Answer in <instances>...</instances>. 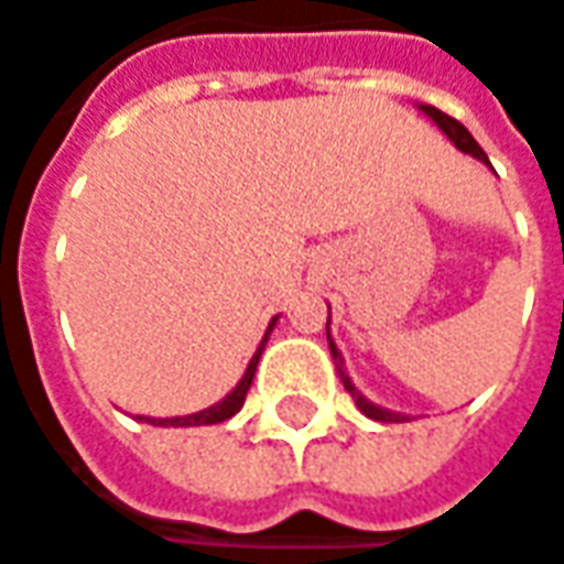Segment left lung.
I'll return each mask as SVG.
<instances>
[{
    "mask_svg": "<svg viewBox=\"0 0 564 564\" xmlns=\"http://www.w3.org/2000/svg\"><path fill=\"white\" fill-rule=\"evenodd\" d=\"M419 110H422V113H429V117L435 120L437 127L444 129V135H447V139H451V142H454V145L460 149V152H466V155H473V158H479L482 164H489V155H486V152L479 149V142H476V139H473V135L466 132V127L460 123V120H454V117L441 113V110H437V107H432V104H419ZM326 333H329V317H326ZM329 352H333V358L339 361L336 368H339L343 387H346V390L352 393L355 406L361 409V412H365L368 419H378V422H403V419H406V415H400V412H390V409L375 406L371 400H365V397H361V393L355 390V383L349 380V375L343 371V355H339V349H336V343H333V339H329Z\"/></svg>",
    "mask_w": 564,
    "mask_h": 564,
    "instance_id": "left-lung-1",
    "label": "left lung"
}]
</instances>
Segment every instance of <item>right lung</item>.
Segmentation results:
<instances>
[{
  "instance_id": "1",
  "label": "right lung",
  "mask_w": 564,
  "mask_h": 564,
  "mask_svg": "<svg viewBox=\"0 0 564 564\" xmlns=\"http://www.w3.org/2000/svg\"><path fill=\"white\" fill-rule=\"evenodd\" d=\"M279 317H272V324H269L267 336H263V343H260V349L257 355L250 358V365H247V371H243V378L240 383L221 400V403H215V406L203 409V412H193V415H174V419H149L152 425H174V429H189V425H215V422H225V419H231L240 406H243V400H247V390H250V383H253V375H257V361H260V355H263V346H267L269 333H272V326H275Z\"/></svg>"
}]
</instances>
